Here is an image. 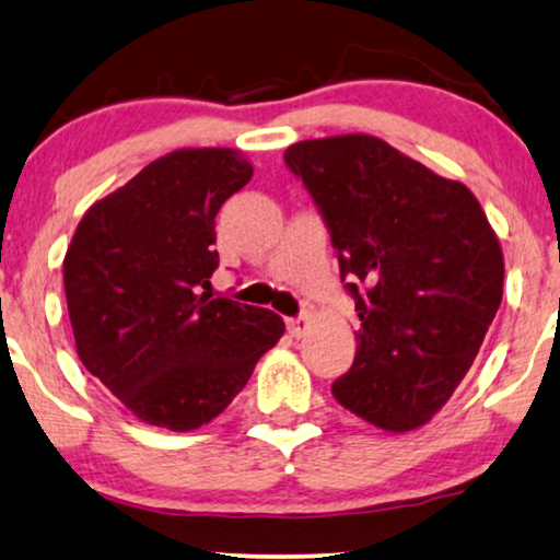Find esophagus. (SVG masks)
Instances as JSON below:
<instances>
[{
	"label": "esophagus",
	"instance_id": "1",
	"mask_svg": "<svg viewBox=\"0 0 560 560\" xmlns=\"http://www.w3.org/2000/svg\"><path fill=\"white\" fill-rule=\"evenodd\" d=\"M308 324H311L308 316H293L285 320L290 336H295V339H301V336L305 334V328H308Z\"/></svg>",
	"mask_w": 560,
	"mask_h": 560
}]
</instances>
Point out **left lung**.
Returning a JSON list of instances; mask_svg holds the SVG:
<instances>
[{
    "label": "left lung",
    "mask_w": 560,
    "mask_h": 560,
    "mask_svg": "<svg viewBox=\"0 0 560 560\" xmlns=\"http://www.w3.org/2000/svg\"><path fill=\"white\" fill-rule=\"evenodd\" d=\"M339 257L362 331L331 385L343 408L402 433L443 408L502 303L500 242L469 188L370 135L285 150Z\"/></svg>",
    "instance_id": "obj_1"
}]
</instances>
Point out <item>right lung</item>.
<instances>
[{"label": "right lung", "mask_w": 560, "mask_h": 560, "mask_svg": "<svg viewBox=\"0 0 560 560\" xmlns=\"http://www.w3.org/2000/svg\"><path fill=\"white\" fill-rule=\"evenodd\" d=\"M252 173L234 150L171 152L91 206L66 252L81 362L144 423H209L285 331L278 313L203 293L217 213Z\"/></svg>", "instance_id": "add662e5"}]
</instances>
